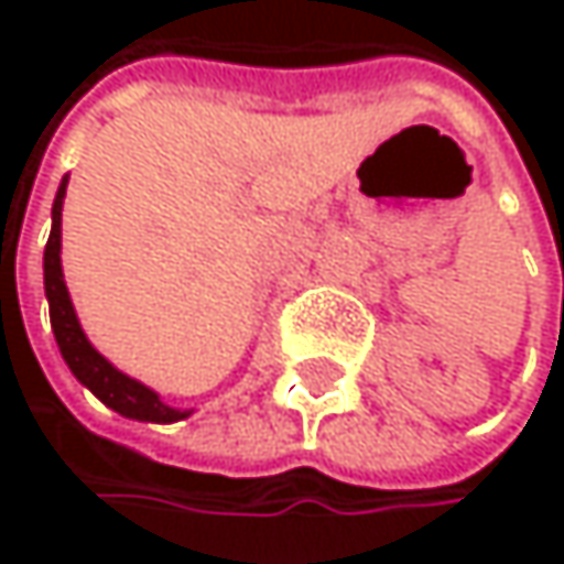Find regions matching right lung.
Returning <instances> with one entry per match:
<instances>
[{"instance_id":"right-lung-1","label":"right lung","mask_w":564,"mask_h":564,"mask_svg":"<svg viewBox=\"0 0 564 564\" xmlns=\"http://www.w3.org/2000/svg\"><path fill=\"white\" fill-rule=\"evenodd\" d=\"M64 188L67 178L61 182L52 205V235L45 245V296H48V310H52V329H55L57 349L67 362V369L74 372V379L80 386H87L97 394L107 408H113L123 417H137V421H156V424H170L188 417V411L170 408L153 389H147L143 382L123 376L120 369H113L84 336L77 313L70 306L64 274H61V205H64Z\"/></svg>"}]
</instances>
